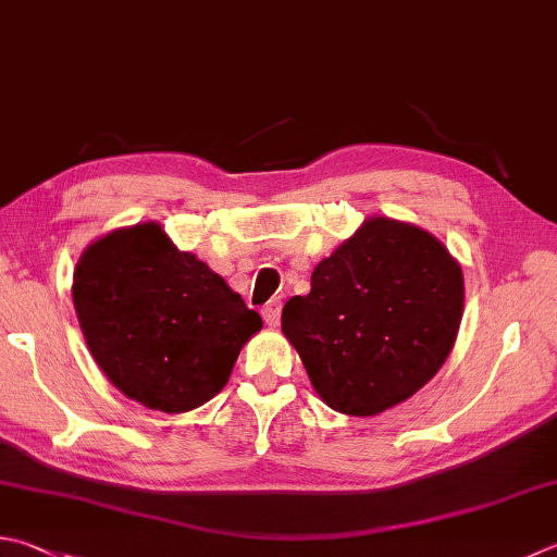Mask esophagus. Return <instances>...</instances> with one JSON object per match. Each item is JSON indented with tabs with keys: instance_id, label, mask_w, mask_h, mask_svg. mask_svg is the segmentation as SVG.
Masks as SVG:
<instances>
[{
	"instance_id": "esophagus-1",
	"label": "esophagus",
	"mask_w": 557,
	"mask_h": 557,
	"mask_svg": "<svg viewBox=\"0 0 557 557\" xmlns=\"http://www.w3.org/2000/svg\"><path fill=\"white\" fill-rule=\"evenodd\" d=\"M261 314H264V322L269 324V327H276V324L281 322V300H269L264 310H261Z\"/></svg>"
}]
</instances>
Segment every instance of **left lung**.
<instances>
[{
  "mask_svg": "<svg viewBox=\"0 0 557 557\" xmlns=\"http://www.w3.org/2000/svg\"><path fill=\"white\" fill-rule=\"evenodd\" d=\"M463 271L426 230L375 215L283 306L281 330L342 414L405 403L442 369L463 318Z\"/></svg>",
  "mask_w": 557,
  "mask_h": 557,
  "instance_id": "1",
  "label": "left lung"
}]
</instances>
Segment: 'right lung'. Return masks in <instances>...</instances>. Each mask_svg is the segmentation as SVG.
Here are the masks:
<instances>
[{
  "label": "right lung",
  "instance_id": "obj_1",
  "mask_svg": "<svg viewBox=\"0 0 557 557\" xmlns=\"http://www.w3.org/2000/svg\"><path fill=\"white\" fill-rule=\"evenodd\" d=\"M72 302L109 381L170 414L223 391L239 349L261 330L259 312L157 223L113 230L84 249Z\"/></svg>",
  "mask_w": 557,
  "mask_h": 557
}]
</instances>
